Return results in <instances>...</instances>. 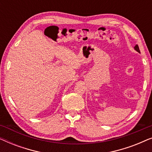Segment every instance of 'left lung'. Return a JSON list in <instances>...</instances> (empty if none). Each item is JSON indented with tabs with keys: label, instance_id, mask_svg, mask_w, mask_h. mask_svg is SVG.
Masks as SVG:
<instances>
[{
	"label": "left lung",
	"instance_id": "obj_1",
	"mask_svg": "<svg viewBox=\"0 0 152 152\" xmlns=\"http://www.w3.org/2000/svg\"><path fill=\"white\" fill-rule=\"evenodd\" d=\"M134 49H135V50H136L137 52H138V53H140V50H139V47H138V45H135Z\"/></svg>",
	"mask_w": 152,
	"mask_h": 152
}]
</instances>
